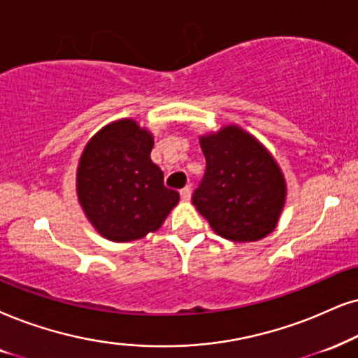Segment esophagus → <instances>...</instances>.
<instances>
[{
	"label": "esophagus",
	"mask_w": 358,
	"mask_h": 358,
	"mask_svg": "<svg viewBox=\"0 0 358 358\" xmlns=\"http://www.w3.org/2000/svg\"><path fill=\"white\" fill-rule=\"evenodd\" d=\"M180 196H182L183 201H189L192 200V188L189 187H185L182 192H180Z\"/></svg>",
	"instance_id": "34e87169"
}]
</instances>
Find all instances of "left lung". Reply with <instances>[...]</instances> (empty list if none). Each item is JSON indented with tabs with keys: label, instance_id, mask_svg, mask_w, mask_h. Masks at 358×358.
<instances>
[{
	"label": "left lung",
	"instance_id": "8db88e82",
	"mask_svg": "<svg viewBox=\"0 0 358 358\" xmlns=\"http://www.w3.org/2000/svg\"><path fill=\"white\" fill-rule=\"evenodd\" d=\"M200 147L206 171L192 201L213 231L234 243L259 241L273 233L287 185L268 148L239 125L201 135Z\"/></svg>",
	"mask_w": 358,
	"mask_h": 358
}]
</instances>
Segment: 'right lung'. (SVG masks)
<instances>
[{
	"mask_svg": "<svg viewBox=\"0 0 358 358\" xmlns=\"http://www.w3.org/2000/svg\"><path fill=\"white\" fill-rule=\"evenodd\" d=\"M153 135L134 119L102 127L79 158V205L102 238L129 243L155 233L180 194L165 188L164 171L153 164Z\"/></svg>",
	"mask_w": 358,
	"mask_h": 358,
	"instance_id": "right-lung-1",
	"label": "right lung"
}]
</instances>
